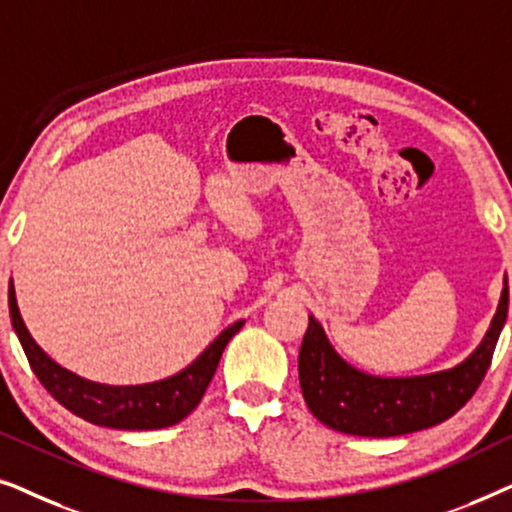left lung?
Segmentation results:
<instances>
[{
  "label": "left lung",
  "instance_id": "8db88e82",
  "mask_svg": "<svg viewBox=\"0 0 512 512\" xmlns=\"http://www.w3.org/2000/svg\"><path fill=\"white\" fill-rule=\"evenodd\" d=\"M508 317V279L499 307L480 347L459 366L419 377H375L361 373L328 342L324 328L310 317L300 345L298 375L303 398L321 424L340 433L389 438L422 431L450 419L480 387Z\"/></svg>",
  "mask_w": 512,
  "mask_h": 512
}]
</instances>
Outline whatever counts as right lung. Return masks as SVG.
<instances>
[{
  "instance_id": "1",
  "label": "right lung",
  "mask_w": 512,
  "mask_h": 512,
  "mask_svg": "<svg viewBox=\"0 0 512 512\" xmlns=\"http://www.w3.org/2000/svg\"><path fill=\"white\" fill-rule=\"evenodd\" d=\"M9 312L13 331L18 333L27 361L48 394L90 424L125 431L165 429L191 415L212 382L228 340L244 324V321H235L233 326H228L191 366L167 380L137 384V387H111V384H97L69 373L32 340L18 312L13 282L9 284Z\"/></svg>"
}]
</instances>
